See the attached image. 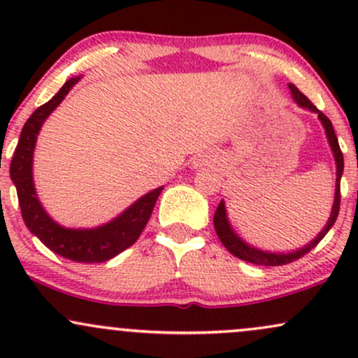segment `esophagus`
<instances>
[{"mask_svg":"<svg viewBox=\"0 0 358 358\" xmlns=\"http://www.w3.org/2000/svg\"><path fill=\"white\" fill-rule=\"evenodd\" d=\"M208 163H210V162H208L207 158H200L199 162H196V166H203V165H208Z\"/></svg>","mask_w":358,"mask_h":358,"instance_id":"esophagus-1","label":"esophagus"}]
</instances>
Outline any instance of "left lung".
I'll list each match as a JSON object with an SVG mask.
<instances>
[{"mask_svg": "<svg viewBox=\"0 0 358 358\" xmlns=\"http://www.w3.org/2000/svg\"><path fill=\"white\" fill-rule=\"evenodd\" d=\"M289 90H291V94H293L294 101H296L301 108H306V109L313 110V113L318 114L320 121L323 122L324 131H327L328 141H330L331 150H334L335 162H336L335 203H334V208H331V217H330V220H328V224L324 225V229L320 232V236L316 237L313 242H310L306 248L299 249V250H296V252L271 254V252H264V250L250 248V245L245 244V242H242L239 237L232 232L231 225H229V222H227V215H225V205H224V202H220L219 207H217L215 213H213V225H215V232H217V236H219L220 242L225 245V249H227L231 254H234L236 257L242 259V261L252 262V264H257V266H282V264H289V262L303 257L305 254L310 252L311 249H315L316 245H318V242L322 241L324 236H327V232L334 227L336 217H338V212H340V196H342L340 195V180H342V173H343V153H342V150H340L338 139H336L334 126H331L330 119L324 116L322 110L316 108L313 102L308 99L301 90H299L298 87H294V85H289Z\"/></svg>", "mask_w": 358, "mask_h": 358, "instance_id": "obj_1", "label": "left lung"}]
</instances>
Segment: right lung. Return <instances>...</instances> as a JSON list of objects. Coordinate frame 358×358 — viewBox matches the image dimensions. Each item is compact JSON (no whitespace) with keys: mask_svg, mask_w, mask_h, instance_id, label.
I'll return each instance as SVG.
<instances>
[{"mask_svg":"<svg viewBox=\"0 0 358 358\" xmlns=\"http://www.w3.org/2000/svg\"><path fill=\"white\" fill-rule=\"evenodd\" d=\"M77 80L79 77L65 82L64 87L50 101L40 106L24 122L13 159H11L10 175L16 187V193H18L22 217L31 234H35L48 249L65 259L76 262H104L117 256L119 252H122L138 241L150 220L163 187L146 193L126 212H122L117 219L97 229H87V231L64 229L45 213L35 193L34 178H31V162H34L36 134H38L45 119L50 116L52 110L60 104Z\"/></svg>","mask_w":358,"mask_h":358,"instance_id":"1","label":"right lung"}]
</instances>
